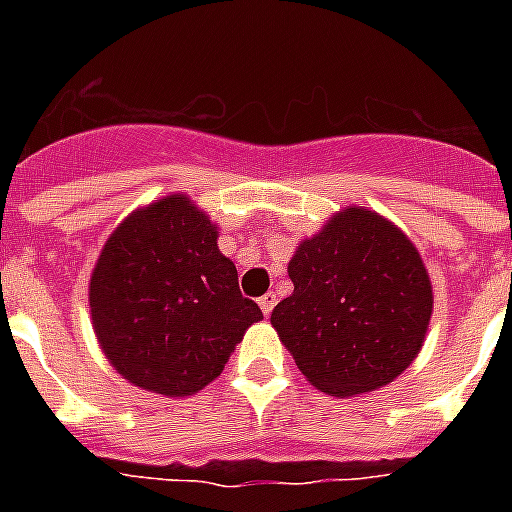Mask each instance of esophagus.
<instances>
[{
    "label": "esophagus",
    "mask_w": 512,
    "mask_h": 512,
    "mask_svg": "<svg viewBox=\"0 0 512 512\" xmlns=\"http://www.w3.org/2000/svg\"><path fill=\"white\" fill-rule=\"evenodd\" d=\"M257 303H260V311H263L265 316H271L273 305H276V295H273V292H268V295L260 297V300H257Z\"/></svg>",
    "instance_id": "34e87169"
}]
</instances>
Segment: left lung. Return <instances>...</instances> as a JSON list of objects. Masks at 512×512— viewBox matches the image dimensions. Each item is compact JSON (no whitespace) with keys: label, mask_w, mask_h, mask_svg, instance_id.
<instances>
[{"label":"left lung","mask_w":512,"mask_h":512,"mask_svg":"<svg viewBox=\"0 0 512 512\" xmlns=\"http://www.w3.org/2000/svg\"><path fill=\"white\" fill-rule=\"evenodd\" d=\"M287 273L295 289L271 313L284 348L313 388L361 396L412 364L433 316V284L398 225L345 207L297 244Z\"/></svg>","instance_id":"1"}]
</instances>
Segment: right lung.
<instances>
[{
	"label": "right lung",
	"instance_id": "obj_1",
	"mask_svg": "<svg viewBox=\"0 0 512 512\" xmlns=\"http://www.w3.org/2000/svg\"><path fill=\"white\" fill-rule=\"evenodd\" d=\"M217 225L185 193L124 217L90 276V316L100 350L124 380L185 398L220 377L236 342L263 319L241 297Z\"/></svg>",
	"mask_w": 512,
	"mask_h": 512
}]
</instances>
